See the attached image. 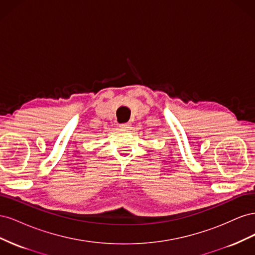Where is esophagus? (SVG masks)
Here are the masks:
<instances>
[{
  "label": "esophagus",
  "instance_id": "1",
  "mask_svg": "<svg viewBox=\"0 0 255 255\" xmlns=\"http://www.w3.org/2000/svg\"><path fill=\"white\" fill-rule=\"evenodd\" d=\"M121 128L123 129H129L130 128V123H121V125L119 126Z\"/></svg>",
  "mask_w": 255,
  "mask_h": 255
}]
</instances>
